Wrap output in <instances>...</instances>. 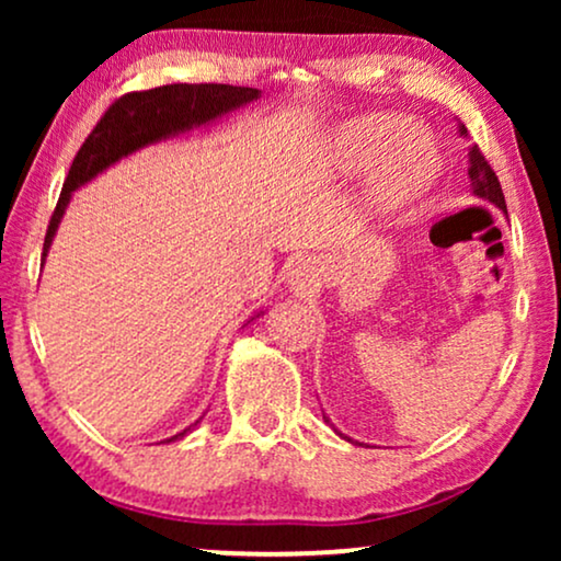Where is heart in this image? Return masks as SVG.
<instances>
[{"label": "heart", "instance_id": "b5f03b06", "mask_svg": "<svg viewBox=\"0 0 561 561\" xmlns=\"http://www.w3.org/2000/svg\"><path fill=\"white\" fill-rule=\"evenodd\" d=\"M332 158L340 171L355 173L378 163L373 198L382 206L409 202L439 163L434 137L398 114H370L336 129Z\"/></svg>", "mask_w": 561, "mask_h": 561}]
</instances>
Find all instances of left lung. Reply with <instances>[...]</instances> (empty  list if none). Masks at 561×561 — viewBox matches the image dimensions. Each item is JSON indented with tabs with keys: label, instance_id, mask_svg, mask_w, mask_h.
I'll return each mask as SVG.
<instances>
[{
	"label": "left lung",
	"instance_id": "8db88e82",
	"mask_svg": "<svg viewBox=\"0 0 561 561\" xmlns=\"http://www.w3.org/2000/svg\"><path fill=\"white\" fill-rule=\"evenodd\" d=\"M459 133H462V135L467 133L465 125H459ZM467 173H470V181H472L470 183L472 194L485 198V202L495 204L497 209L505 211V196H503L501 181H497L495 171L490 168V163L485 160V156H482V150L478 148V145H472V148H470V171H467Z\"/></svg>",
	"mask_w": 561,
	"mask_h": 561
}]
</instances>
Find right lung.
<instances>
[{
	"label": "right lung",
	"mask_w": 561,
	"mask_h": 561,
	"mask_svg": "<svg viewBox=\"0 0 561 561\" xmlns=\"http://www.w3.org/2000/svg\"><path fill=\"white\" fill-rule=\"evenodd\" d=\"M257 96V89L229 87V83H171V87L129 91V94L119 96L104 112V117L96 122V127L83 140L81 150L76 152L56 211L50 217L48 232H45L43 260L48 255L53 234H56L76 188L94 179L96 173H102L104 168L117 163L119 158L129 156V152L165 140V137L186 133L191 127L206 125V122L217 119L221 114L255 102ZM188 432L191 426L171 436L168 442L181 439Z\"/></svg>",
	"instance_id": "obj_1"
}]
</instances>
